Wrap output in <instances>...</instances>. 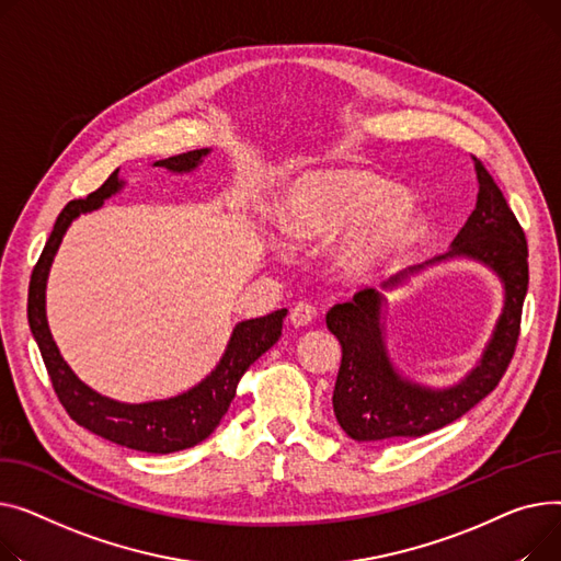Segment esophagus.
Segmentation results:
<instances>
[{
	"instance_id": "obj_1",
	"label": "esophagus",
	"mask_w": 561,
	"mask_h": 561,
	"mask_svg": "<svg viewBox=\"0 0 561 561\" xmlns=\"http://www.w3.org/2000/svg\"><path fill=\"white\" fill-rule=\"evenodd\" d=\"M314 317H317V310H314V306H310V304H296V306L291 308V312H289V321H291L296 328L312 323Z\"/></svg>"
}]
</instances>
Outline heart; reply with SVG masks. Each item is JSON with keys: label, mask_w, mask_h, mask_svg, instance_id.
Instances as JSON below:
<instances>
[{"label": "heart", "mask_w": 561, "mask_h": 561, "mask_svg": "<svg viewBox=\"0 0 561 561\" xmlns=\"http://www.w3.org/2000/svg\"><path fill=\"white\" fill-rule=\"evenodd\" d=\"M287 233L301 242L340 233L337 265L365 276L401 257L423 233V215L403 190L367 172H314L296 181L280 206Z\"/></svg>", "instance_id": "heart-1"}]
</instances>
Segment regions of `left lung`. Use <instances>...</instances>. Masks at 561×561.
<instances>
[{"label":"left lung","mask_w":561,"mask_h":561,"mask_svg":"<svg viewBox=\"0 0 561 561\" xmlns=\"http://www.w3.org/2000/svg\"><path fill=\"white\" fill-rule=\"evenodd\" d=\"M473 162L480 185L476 210L453 240L448 253L389 278L382 283V289L399 287L405 278L435 262L467 257L501 278L505 289L503 312L478 365L459 382L433 389L403 378L391 365L385 344L382 306L387 299L382 291L371 287L359 289L351 301L328 310V331L342 344L333 410L342 431L355 442L380 444L393 437H423L439 431L496 389L510 367L530 280L528 242L496 181L476 156Z\"/></svg>","instance_id":"obj_1"}]
</instances>
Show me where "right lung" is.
Segmentation results:
<instances>
[{
  "label": "right lung",
  "mask_w": 561,
  "mask_h": 561,
  "mask_svg": "<svg viewBox=\"0 0 561 561\" xmlns=\"http://www.w3.org/2000/svg\"><path fill=\"white\" fill-rule=\"evenodd\" d=\"M208 153L210 149L179 153L172 158L156 160L153 168H164L172 174H185L194 168H199V162ZM122 187L124 181L119 179V170H115L106 179V183L92 194H88L85 199H75L62 208L41 253V260L36 262V267H33L31 274L26 317L31 333L36 337V344L45 359L56 397L62 403L65 412H68L79 425H83L85 431L113 444L142 453L168 455L183 448H192L213 435L221 416L228 412L230 401L236 399V389L244 371L262 353L270 351L278 342L287 310L283 308L267 317L240 321L233 328V335H230V342L219 359V365L210 371V376H206L192 389L179 393V397L149 403H119L90 389L85 382L77 378L68 362L62 359L49 333L45 312V289L49 267L68 226L81 213L102 208L104 202L111 199V196L117 194Z\"/></svg>",
  "instance_id": "add662e5"
}]
</instances>
